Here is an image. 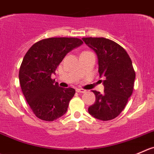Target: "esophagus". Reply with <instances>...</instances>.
Segmentation results:
<instances>
[{
	"mask_svg": "<svg viewBox=\"0 0 154 154\" xmlns=\"http://www.w3.org/2000/svg\"><path fill=\"white\" fill-rule=\"evenodd\" d=\"M76 92H79V93H85L86 91L83 89H76Z\"/></svg>",
	"mask_w": 154,
	"mask_h": 154,
	"instance_id": "esophagus-1",
	"label": "esophagus"
}]
</instances>
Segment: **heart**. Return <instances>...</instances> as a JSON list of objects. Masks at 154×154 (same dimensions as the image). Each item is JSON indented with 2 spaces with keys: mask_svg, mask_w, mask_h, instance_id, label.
I'll use <instances>...</instances> for the list:
<instances>
[{
  "mask_svg": "<svg viewBox=\"0 0 154 154\" xmlns=\"http://www.w3.org/2000/svg\"><path fill=\"white\" fill-rule=\"evenodd\" d=\"M86 52H88V51H84V52H83V53H86Z\"/></svg>",
  "mask_w": 154,
  "mask_h": 154,
  "instance_id": "b5f03b06",
  "label": "heart"
}]
</instances>
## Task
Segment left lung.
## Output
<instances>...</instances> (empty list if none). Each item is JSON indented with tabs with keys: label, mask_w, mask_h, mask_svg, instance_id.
I'll return each mask as SVG.
<instances>
[{
	"label": "left lung",
	"mask_w": 154,
	"mask_h": 154,
	"mask_svg": "<svg viewBox=\"0 0 154 154\" xmlns=\"http://www.w3.org/2000/svg\"><path fill=\"white\" fill-rule=\"evenodd\" d=\"M96 53L98 72L104 76V93L93 90L95 104L89 107L92 117L102 121L113 120L126 107L134 89L135 72L130 57L120 45L104 37H83Z\"/></svg>",
	"instance_id": "1"
}]
</instances>
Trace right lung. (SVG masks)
<instances>
[{"label": "right lung", "mask_w": 154, "mask_h": 154, "mask_svg": "<svg viewBox=\"0 0 154 154\" xmlns=\"http://www.w3.org/2000/svg\"><path fill=\"white\" fill-rule=\"evenodd\" d=\"M83 44L76 37H50L35 43L25 55L19 68V83L37 118L53 121L66 113L75 89L59 87L51 75L66 54Z\"/></svg>", "instance_id": "obj_1"}]
</instances>
